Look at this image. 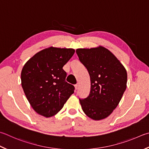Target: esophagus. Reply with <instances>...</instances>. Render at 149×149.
Wrapping results in <instances>:
<instances>
[{"mask_svg":"<svg viewBox=\"0 0 149 149\" xmlns=\"http://www.w3.org/2000/svg\"><path fill=\"white\" fill-rule=\"evenodd\" d=\"M79 83H77V85H75V89H76V90H77V89L79 88Z\"/></svg>","mask_w":149,"mask_h":149,"instance_id":"obj_1","label":"esophagus"}]
</instances>
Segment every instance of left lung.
I'll return each mask as SVG.
<instances>
[{"label": "left lung", "mask_w": 149, "mask_h": 149, "mask_svg": "<svg viewBox=\"0 0 149 149\" xmlns=\"http://www.w3.org/2000/svg\"><path fill=\"white\" fill-rule=\"evenodd\" d=\"M76 53L91 78L90 94L79 99L82 109L93 120L104 119L117 107L126 90V70L114 54L102 45L77 49Z\"/></svg>", "instance_id": "1"}]
</instances>
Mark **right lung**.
<instances>
[{"label": "right lung", "mask_w": 149, "mask_h": 149, "mask_svg": "<svg viewBox=\"0 0 149 149\" xmlns=\"http://www.w3.org/2000/svg\"><path fill=\"white\" fill-rule=\"evenodd\" d=\"M74 53L72 48L49 47L36 53L23 67L21 86L38 114L47 118L56 115L74 93L63 69Z\"/></svg>", "instance_id": "add662e5"}]
</instances>
